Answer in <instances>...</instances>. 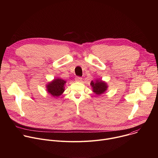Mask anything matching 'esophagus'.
Returning <instances> with one entry per match:
<instances>
[{
    "label": "esophagus",
    "mask_w": 158,
    "mask_h": 158,
    "mask_svg": "<svg viewBox=\"0 0 158 158\" xmlns=\"http://www.w3.org/2000/svg\"><path fill=\"white\" fill-rule=\"evenodd\" d=\"M75 80H76V81H77V82H80V81H81V80H82V77H76Z\"/></svg>",
    "instance_id": "obj_1"
}]
</instances>
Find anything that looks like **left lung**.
Masks as SVG:
<instances>
[{"label":"left lung","mask_w":158,"mask_h":158,"mask_svg":"<svg viewBox=\"0 0 158 158\" xmlns=\"http://www.w3.org/2000/svg\"><path fill=\"white\" fill-rule=\"evenodd\" d=\"M91 85L93 87V92L97 95H100L104 93L107 87L106 83L102 82V81H97L96 82H93L92 81Z\"/></svg>","instance_id":"1"}]
</instances>
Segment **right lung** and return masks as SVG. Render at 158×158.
I'll use <instances>...</instances> for the list:
<instances>
[{"mask_svg": "<svg viewBox=\"0 0 158 158\" xmlns=\"http://www.w3.org/2000/svg\"><path fill=\"white\" fill-rule=\"evenodd\" d=\"M66 82L61 79H54L48 85V91L54 97H59L64 91V84Z\"/></svg>", "mask_w": 158, "mask_h": 158, "instance_id": "add662e5", "label": "right lung"}]
</instances>
